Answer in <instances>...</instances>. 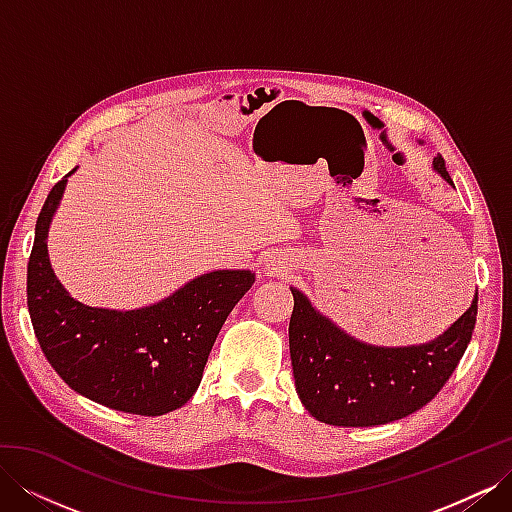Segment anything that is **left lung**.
<instances>
[{
  "label": "left lung",
  "instance_id": "obj_1",
  "mask_svg": "<svg viewBox=\"0 0 512 512\" xmlns=\"http://www.w3.org/2000/svg\"><path fill=\"white\" fill-rule=\"evenodd\" d=\"M433 170L453 185L444 158ZM294 307L288 339L297 395L318 421L337 427H374L404 418L440 393L466 352L478 312V294L440 337L427 344L384 348L350 337L290 288Z\"/></svg>",
  "mask_w": 512,
  "mask_h": 512
}]
</instances>
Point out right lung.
<instances>
[{
    "label": "right lung",
    "mask_w": 512,
    "mask_h": 512,
    "mask_svg": "<svg viewBox=\"0 0 512 512\" xmlns=\"http://www.w3.org/2000/svg\"><path fill=\"white\" fill-rule=\"evenodd\" d=\"M74 170L46 196L27 262V309L40 348L59 378L96 404L141 416L173 412L196 393L215 337L256 277L211 271L130 312L72 299L51 269L46 237Z\"/></svg>",
    "instance_id": "right-lung-1"
}]
</instances>
